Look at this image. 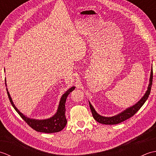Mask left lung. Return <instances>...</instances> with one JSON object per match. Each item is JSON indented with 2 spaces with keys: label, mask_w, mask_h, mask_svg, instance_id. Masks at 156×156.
I'll return each instance as SVG.
<instances>
[{
  "label": "left lung",
  "mask_w": 156,
  "mask_h": 156,
  "mask_svg": "<svg viewBox=\"0 0 156 156\" xmlns=\"http://www.w3.org/2000/svg\"><path fill=\"white\" fill-rule=\"evenodd\" d=\"M152 81H153V68H151V70L150 84H149V86H148L147 90L146 91V92H145V94H144V97H142L141 100L138 102H137L135 105L132 106V107H131L130 108H127L123 112H121L120 114L113 116V117H102V116H101L100 115H98L94 110V108L90 104V102H89V105H90V110L94 119L97 122H100V123H102V124L116 125V124L120 123V122L127 120V119H129L131 117H133V116L139 110H140V108L144 105L145 102L147 101V98L149 97V95H150V92H151Z\"/></svg>",
  "instance_id": "left-lung-1"
}]
</instances>
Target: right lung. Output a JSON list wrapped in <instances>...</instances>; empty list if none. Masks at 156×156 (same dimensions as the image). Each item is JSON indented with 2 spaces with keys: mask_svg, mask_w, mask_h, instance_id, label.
<instances>
[{
  "mask_svg": "<svg viewBox=\"0 0 156 156\" xmlns=\"http://www.w3.org/2000/svg\"><path fill=\"white\" fill-rule=\"evenodd\" d=\"M5 85L6 86V80ZM74 87H71L70 88L68 89V90L66 91L65 93L62 95V97L60 99V102H59V104L58 111L55 113V115L53 116L51 118L44 119V120H35V119H29L27 118V117H25L24 115L22 114L21 112L15 107V105L13 104V102L12 101L11 96L9 94V92H8L7 88H6V91H7V94L9 98V101L11 102L12 107H14L15 111L18 112V114L21 116V117L23 120L27 122L32 129H34V130L38 132H42V133H52L60 131L66 127V123H67V120H66L65 116V104L66 98H67L68 94L70 93L72 90H74Z\"/></svg>",
  "mask_w": 156,
  "mask_h": 156,
  "instance_id": "obj_1",
  "label": "right lung"
}]
</instances>
